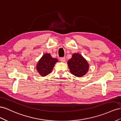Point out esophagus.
<instances>
[{"instance_id":"esophagus-1","label":"esophagus","mask_w":121,"mask_h":121,"mask_svg":"<svg viewBox=\"0 0 121 121\" xmlns=\"http://www.w3.org/2000/svg\"><path fill=\"white\" fill-rule=\"evenodd\" d=\"M65 60H66V59H65V57H62L60 58V61L61 62H65Z\"/></svg>"}]
</instances>
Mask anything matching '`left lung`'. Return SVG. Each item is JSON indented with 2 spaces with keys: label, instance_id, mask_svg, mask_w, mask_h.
I'll use <instances>...</instances> for the list:
<instances>
[{
  "label": "left lung",
  "instance_id": "left-lung-1",
  "mask_svg": "<svg viewBox=\"0 0 121 121\" xmlns=\"http://www.w3.org/2000/svg\"><path fill=\"white\" fill-rule=\"evenodd\" d=\"M71 73L77 77H82L87 73L89 64L82 55L78 53L72 54V57L67 62Z\"/></svg>",
  "mask_w": 121,
  "mask_h": 121
}]
</instances>
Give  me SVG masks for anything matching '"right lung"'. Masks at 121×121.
I'll return each instance as SVG.
<instances>
[{
    "mask_svg": "<svg viewBox=\"0 0 121 121\" xmlns=\"http://www.w3.org/2000/svg\"><path fill=\"white\" fill-rule=\"evenodd\" d=\"M58 60L56 58H52L49 53L44 54L36 64V70L41 77H46L51 73L53 69Z\"/></svg>",
    "mask_w": 121,
    "mask_h": 121,
    "instance_id": "add662e5",
    "label": "right lung"
}]
</instances>
